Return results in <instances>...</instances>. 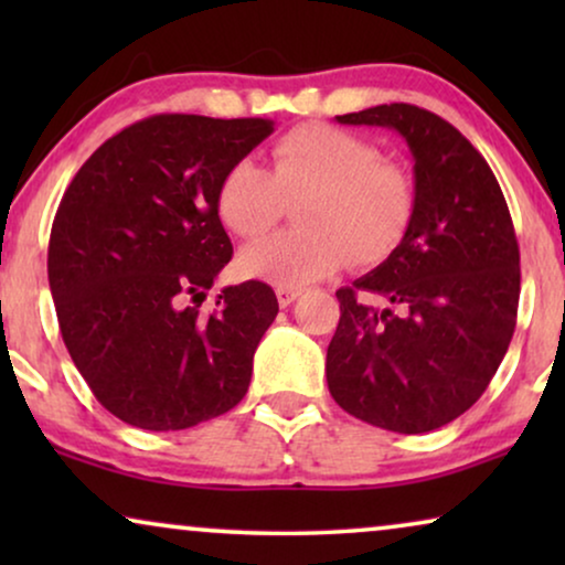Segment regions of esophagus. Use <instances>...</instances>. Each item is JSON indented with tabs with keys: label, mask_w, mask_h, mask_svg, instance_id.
Segmentation results:
<instances>
[{
	"label": "esophagus",
	"mask_w": 565,
	"mask_h": 565,
	"mask_svg": "<svg viewBox=\"0 0 565 565\" xmlns=\"http://www.w3.org/2000/svg\"><path fill=\"white\" fill-rule=\"evenodd\" d=\"M277 296V303H280V308H288L292 300H296L300 296V290H292V288H277L275 290Z\"/></svg>",
	"instance_id": "obj_1"
}]
</instances>
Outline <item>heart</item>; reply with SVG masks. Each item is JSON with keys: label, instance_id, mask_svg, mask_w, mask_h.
I'll use <instances>...</instances> for the list:
<instances>
[{"label": "heart", "instance_id": "b5f03b06", "mask_svg": "<svg viewBox=\"0 0 565 565\" xmlns=\"http://www.w3.org/2000/svg\"><path fill=\"white\" fill-rule=\"evenodd\" d=\"M296 207L298 231L275 234L238 254V273L275 288H306L352 259L377 265L414 221V184L365 138L331 126H300L277 138L269 169L242 159L215 192L218 218L242 238L262 236Z\"/></svg>", "mask_w": 565, "mask_h": 565}]
</instances>
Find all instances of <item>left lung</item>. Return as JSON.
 <instances>
[{
    "mask_svg": "<svg viewBox=\"0 0 565 565\" xmlns=\"http://www.w3.org/2000/svg\"><path fill=\"white\" fill-rule=\"evenodd\" d=\"M342 126L391 128L414 159V221L373 273L339 288L327 383L347 414L422 435L481 398L512 342L520 246L491 167L439 115L393 103L337 115ZM360 291L390 300L365 307Z\"/></svg>",
    "mask_w": 565,
    "mask_h": 565,
    "instance_id": "1",
    "label": "left lung"
}]
</instances>
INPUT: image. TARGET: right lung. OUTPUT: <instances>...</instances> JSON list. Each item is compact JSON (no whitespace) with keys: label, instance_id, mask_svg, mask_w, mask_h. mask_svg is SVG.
<instances>
[{"label":"right lung","instance_id":"add662e5","mask_svg":"<svg viewBox=\"0 0 565 565\" xmlns=\"http://www.w3.org/2000/svg\"><path fill=\"white\" fill-rule=\"evenodd\" d=\"M273 120L153 115L107 138L53 218L49 282L61 337L107 412L174 431L246 396L259 339L277 316L269 285L203 298L234 246L218 218L221 177L273 134Z\"/></svg>","mask_w":565,"mask_h":565}]
</instances>
